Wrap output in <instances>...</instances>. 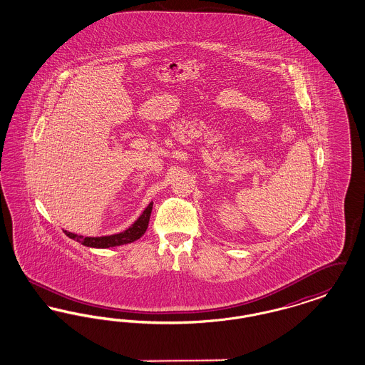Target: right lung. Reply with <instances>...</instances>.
I'll list each match as a JSON object with an SVG mask.
<instances>
[{
	"mask_svg": "<svg viewBox=\"0 0 365 365\" xmlns=\"http://www.w3.org/2000/svg\"><path fill=\"white\" fill-rule=\"evenodd\" d=\"M153 208V202H150L146 209L142 212V215L138 219L134 222V225L128 227L127 230H124L119 234H113V235H105V237H83V235H78L70 231H64L67 237H70L71 240L76 241V242L82 243L88 247H113V246H120L125 243L134 242L139 240L146 228L149 226V219H150V213Z\"/></svg>",
	"mask_w": 365,
	"mask_h": 365,
	"instance_id": "right-lung-1",
	"label": "right lung"
}]
</instances>
